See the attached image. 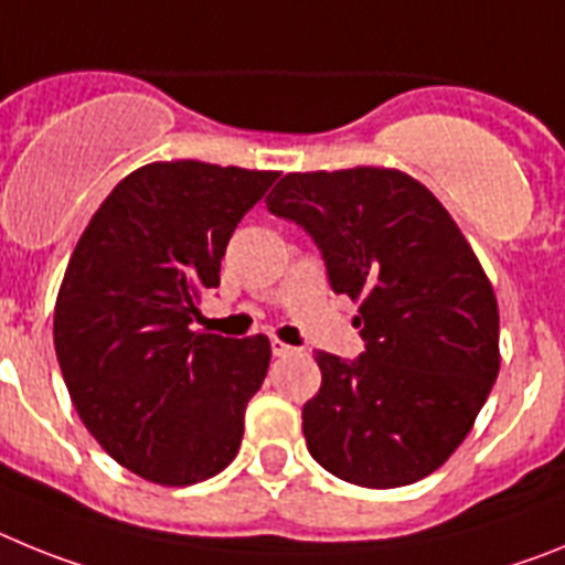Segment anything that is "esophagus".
<instances>
[{"label": "esophagus", "mask_w": 565, "mask_h": 565, "mask_svg": "<svg viewBox=\"0 0 565 565\" xmlns=\"http://www.w3.org/2000/svg\"><path fill=\"white\" fill-rule=\"evenodd\" d=\"M269 350H273V355L276 358H284V355H292V352H296V347H289V343L273 338V341H269Z\"/></svg>", "instance_id": "esophagus-1"}]
</instances>
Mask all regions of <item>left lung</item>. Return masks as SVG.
Returning a JSON list of instances; mask_svg holds the SVG:
<instances>
[{
    "instance_id": "left-lung-1",
    "label": "left lung",
    "mask_w": 565,
    "mask_h": 565,
    "mask_svg": "<svg viewBox=\"0 0 565 565\" xmlns=\"http://www.w3.org/2000/svg\"><path fill=\"white\" fill-rule=\"evenodd\" d=\"M267 210L310 235L332 292L361 303L364 352H316L321 390L301 412L310 455L366 489L431 475L500 370L498 301L463 233L420 181L386 167L289 173Z\"/></svg>"
}]
</instances>
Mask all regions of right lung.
I'll return each instance as SVG.
<instances>
[{
	"label": "right lung",
	"instance_id": "1",
	"mask_svg": "<svg viewBox=\"0 0 565 565\" xmlns=\"http://www.w3.org/2000/svg\"><path fill=\"white\" fill-rule=\"evenodd\" d=\"M278 173L156 161L121 179L78 238L53 343L78 418L116 463L190 487L235 458L269 366L264 335L193 332L230 235Z\"/></svg>",
	"mask_w": 565,
	"mask_h": 565
}]
</instances>
